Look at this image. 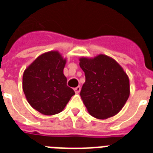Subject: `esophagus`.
<instances>
[{"label":"esophagus","instance_id":"1","mask_svg":"<svg viewBox=\"0 0 153 153\" xmlns=\"http://www.w3.org/2000/svg\"><path fill=\"white\" fill-rule=\"evenodd\" d=\"M74 90V92H75V93L79 94V92H80V91H81V87L79 86H77V87H75Z\"/></svg>","mask_w":153,"mask_h":153}]
</instances>
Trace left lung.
<instances>
[{
    "label": "left lung",
    "instance_id": "obj_1",
    "mask_svg": "<svg viewBox=\"0 0 153 153\" xmlns=\"http://www.w3.org/2000/svg\"><path fill=\"white\" fill-rule=\"evenodd\" d=\"M79 66L86 76L80 95L89 114L102 120L118 114L130 94L129 79L121 65L100 54L80 58Z\"/></svg>",
    "mask_w": 153,
    "mask_h": 153
}]
</instances>
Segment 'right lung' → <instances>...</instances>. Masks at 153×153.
I'll list each match as a JSON object with an SVG mask.
<instances>
[{
	"label": "right lung",
	"mask_w": 153,
	"mask_h": 153,
	"mask_svg": "<svg viewBox=\"0 0 153 153\" xmlns=\"http://www.w3.org/2000/svg\"><path fill=\"white\" fill-rule=\"evenodd\" d=\"M67 59L58 51L42 54L25 70L23 91L30 105L44 115L62 112L74 94L67 85Z\"/></svg>",
	"instance_id": "1"
}]
</instances>
